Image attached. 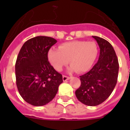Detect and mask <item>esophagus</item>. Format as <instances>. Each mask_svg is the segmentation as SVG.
I'll return each instance as SVG.
<instances>
[{"mask_svg": "<svg viewBox=\"0 0 130 130\" xmlns=\"http://www.w3.org/2000/svg\"><path fill=\"white\" fill-rule=\"evenodd\" d=\"M70 79V77H68V76H66V75H63V82H66L67 80Z\"/></svg>", "mask_w": 130, "mask_h": 130, "instance_id": "esophagus-1", "label": "esophagus"}]
</instances>
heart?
<instances>
[{
  "label": "heart",
  "mask_w": 130,
  "mask_h": 130,
  "mask_svg": "<svg viewBox=\"0 0 130 130\" xmlns=\"http://www.w3.org/2000/svg\"><path fill=\"white\" fill-rule=\"evenodd\" d=\"M98 52L94 42L72 41L62 44L59 49L51 48L48 53V59L56 71H61L69 60V71L83 73L92 67Z\"/></svg>",
  "instance_id": "heart-1"
}]
</instances>
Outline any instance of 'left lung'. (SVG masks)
Instances as JSON below:
<instances>
[{
	"mask_svg": "<svg viewBox=\"0 0 130 130\" xmlns=\"http://www.w3.org/2000/svg\"><path fill=\"white\" fill-rule=\"evenodd\" d=\"M100 48L99 61L84 75L75 91L78 101L88 106H96L111 95L117 82L119 63L113 47L106 40L92 36Z\"/></svg>",
	"mask_w": 130,
	"mask_h": 130,
	"instance_id": "1",
	"label": "left lung"
}]
</instances>
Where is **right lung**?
<instances>
[{"label":"right lung","mask_w":130,"mask_h":130,"mask_svg":"<svg viewBox=\"0 0 130 130\" xmlns=\"http://www.w3.org/2000/svg\"><path fill=\"white\" fill-rule=\"evenodd\" d=\"M57 40L47 36L28 40L21 47L15 63L16 84L23 100L39 107L51 102L63 82L58 73L48 61V53Z\"/></svg>","instance_id":"obj_1"}]
</instances>
